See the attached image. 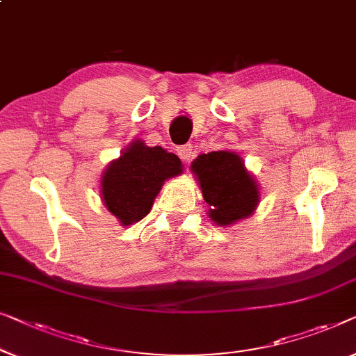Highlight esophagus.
<instances>
[{
	"instance_id": "34e87169",
	"label": "esophagus",
	"mask_w": 356,
	"mask_h": 356,
	"mask_svg": "<svg viewBox=\"0 0 356 356\" xmlns=\"http://www.w3.org/2000/svg\"><path fill=\"white\" fill-rule=\"evenodd\" d=\"M177 152H178L179 159H181L183 162L188 163L191 161V157H193V146H191V144H184V146H179L177 149Z\"/></svg>"
}]
</instances>
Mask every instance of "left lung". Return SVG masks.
Returning a JSON list of instances; mask_svg holds the SVG:
<instances>
[{
  "mask_svg": "<svg viewBox=\"0 0 356 356\" xmlns=\"http://www.w3.org/2000/svg\"><path fill=\"white\" fill-rule=\"evenodd\" d=\"M191 167L210 207V218L216 225H233L254 212L259 204V189L238 154L229 151L202 154Z\"/></svg>",
  "mask_w": 356,
  "mask_h": 356,
  "instance_id": "8db88e82",
  "label": "left lung"
}]
</instances>
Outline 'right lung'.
<instances>
[{"instance_id":"obj_1","label":"right lung","mask_w":356,"mask_h":356,"mask_svg":"<svg viewBox=\"0 0 356 356\" xmlns=\"http://www.w3.org/2000/svg\"><path fill=\"white\" fill-rule=\"evenodd\" d=\"M178 173L181 161L175 154L135 141L106 170L101 181L102 200L123 226L133 225L149 213L163 181Z\"/></svg>"}]
</instances>
